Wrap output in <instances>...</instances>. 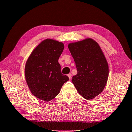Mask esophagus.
<instances>
[{"mask_svg": "<svg viewBox=\"0 0 132 132\" xmlns=\"http://www.w3.org/2000/svg\"><path fill=\"white\" fill-rule=\"evenodd\" d=\"M68 77L69 78V79L70 80L71 79V74H68Z\"/></svg>", "mask_w": 132, "mask_h": 132, "instance_id": "34e87169", "label": "esophagus"}]
</instances>
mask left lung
<instances>
[{"instance_id": "left-lung-1", "label": "left lung", "mask_w": 132, "mask_h": 132, "mask_svg": "<svg viewBox=\"0 0 132 132\" xmlns=\"http://www.w3.org/2000/svg\"><path fill=\"white\" fill-rule=\"evenodd\" d=\"M68 48L77 70L72 82L84 98H94L104 90L109 77V65L101 48L90 38L69 43Z\"/></svg>"}]
</instances>
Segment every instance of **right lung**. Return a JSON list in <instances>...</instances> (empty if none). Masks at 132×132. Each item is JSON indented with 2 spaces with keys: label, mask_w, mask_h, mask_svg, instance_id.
I'll use <instances>...</instances> for the list:
<instances>
[{
  "label": "right lung",
  "mask_w": 132,
  "mask_h": 132,
  "mask_svg": "<svg viewBox=\"0 0 132 132\" xmlns=\"http://www.w3.org/2000/svg\"><path fill=\"white\" fill-rule=\"evenodd\" d=\"M64 43L53 39L42 40L30 54L24 68V76L31 93L45 102L56 97L69 77L61 73L59 56Z\"/></svg>",
  "instance_id": "right-lung-1"
}]
</instances>
